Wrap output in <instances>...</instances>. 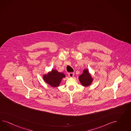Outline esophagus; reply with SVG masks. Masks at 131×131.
<instances>
[{"label":"esophagus","mask_w":131,"mask_h":131,"mask_svg":"<svg viewBox=\"0 0 131 131\" xmlns=\"http://www.w3.org/2000/svg\"><path fill=\"white\" fill-rule=\"evenodd\" d=\"M74 73L73 72H70L68 73V75L71 77H72L74 76Z\"/></svg>","instance_id":"1"}]
</instances>
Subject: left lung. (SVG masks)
<instances>
[{"label":"left lung","mask_w":131,"mask_h":131,"mask_svg":"<svg viewBox=\"0 0 131 131\" xmlns=\"http://www.w3.org/2000/svg\"><path fill=\"white\" fill-rule=\"evenodd\" d=\"M79 79L81 84L84 86H89L93 81V79L87 69H85L83 71V73L79 77Z\"/></svg>","instance_id":"8db88e82"}]
</instances>
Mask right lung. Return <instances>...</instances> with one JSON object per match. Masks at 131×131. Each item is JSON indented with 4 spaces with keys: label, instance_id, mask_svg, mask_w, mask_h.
Here are the masks:
<instances>
[{
    "label": "right lung",
    "instance_id": "right-lung-1",
    "mask_svg": "<svg viewBox=\"0 0 131 131\" xmlns=\"http://www.w3.org/2000/svg\"><path fill=\"white\" fill-rule=\"evenodd\" d=\"M65 75L63 73L59 72L55 70H52L48 74L43 76L45 81L51 85L52 87L59 86L62 79L65 77Z\"/></svg>",
    "mask_w": 131,
    "mask_h": 131
}]
</instances>
